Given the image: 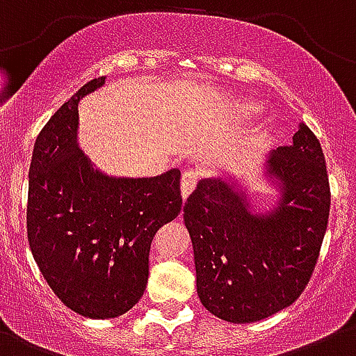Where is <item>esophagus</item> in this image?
Returning a JSON list of instances; mask_svg holds the SVG:
<instances>
[{
	"label": "esophagus",
	"mask_w": 356,
	"mask_h": 356,
	"mask_svg": "<svg viewBox=\"0 0 356 356\" xmlns=\"http://www.w3.org/2000/svg\"><path fill=\"white\" fill-rule=\"evenodd\" d=\"M195 185H197V175H195L194 171H187L184 172V176H181V199L184 201H187L188 195L194 192Z\"/></svg>",
	"instance_id": "1"
}]
</instances>
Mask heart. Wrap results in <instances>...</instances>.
I'll return each instance as SVG.
<instances>
[{"instance_id": "obj_1", "label": "heart", "mask_w": 356, "mask_h": 356, "mask_svg": "<svg viewBox=\"0 0 356 356\" xmlns=\"http://www.w3.org/2000/svg\"><path fill=\"white\" fill-rule=\"evenodd\" d=\"M236 108H238L239 113L243 115H253L259 110V104L252 99H238L236 101Z\"/></svg>"}]
</instances>
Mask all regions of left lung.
Segmentation results:
<instances>
[{"instance_id":"left-lung-1","label":"left lung","mask_w":356,"mask_h":356,"mask_svg":"<svg viewBox=\"0 0 356 356\" xmlns=\"http://www.w3.org/2000/svg\"><path fill=\"white\" fill-rule=\"evenodd\" d=\"M292 140L260 164L276 192L267 208L236 175L204 178L185 202L199 300L220 320L253 323L285 309L316 266L330 209L327 165L304 122Z\"/></svg>"}]
</instances>
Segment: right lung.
<instances>
[{
    "instance_id": "1",
    "label": "right lung",
    "mask_w": 356,
    "mask_h": 356,
    "mask_svg": "<svg viewBox=\"0 0 356 356\" xmlns=\"http://www.w3.org/2000/svg\"><path fill=\"white\" fill-rule=\"evenodd\" d=\"M90 80L38 134L29 168L28 239L60 302L92 320L122 316L143 296L154 236L181 211L180 171L154 178L101 171L79 143Z\"/></svg>"
}]
</instances>
